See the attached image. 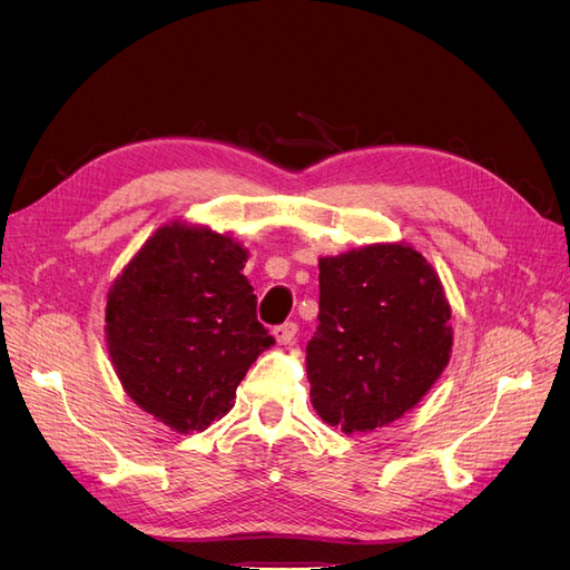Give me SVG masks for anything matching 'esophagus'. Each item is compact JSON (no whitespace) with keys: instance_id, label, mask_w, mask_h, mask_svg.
<instances>
[{"instance_id":"obj_1","label":"esophagus","mask_w":570,"mask_h":570,"mask_svg":"<svg viewBox=\"0 0 570 570\" xmlns=\"http://www.w3.org/2000/svg\"><path fill=\"white\" fill-rule=\"evenodd\" d=\"M273 337H275V342H278V344H289L292 340L297 337V323L287 321L283 325H275L273 327Z\"/></svg>"}]
</instances>
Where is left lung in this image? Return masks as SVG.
<instances>
[{"instance_id":"1","label":"left lung","mask_w":570,"mask_h":570,"mask_svg":"<svg viewBox=\"0 0 570 570\" xmlns=\"http://www.w3.org/2000/svg\"><path fill=\"white\" fill-rule=\"evenodd\" d=\"M306 375L318 416L371 433L416 406L450 364L452 308L423 254L368 245L318 258Z\"/></svg>"}]
</instances>
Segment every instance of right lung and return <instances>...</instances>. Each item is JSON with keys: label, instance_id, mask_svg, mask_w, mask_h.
Masks as SVG:
<instances>
[{"label": "right lung", "instance_id": "obj_1", "mask_svg": "<svg viewBox=\"0 0 570 570\" xmlns=\"http://www.w3.org/2000/svg\"><path fill=\"white\" fill-rule=\"evenodd\" d=\"M245 262L230 235L176 220L147 239L109 289L118 381L178 433L226 416L249 366L275 342L256 318Z\"/></svg>", "mask_w": 570, "mask_h": 570}]
</instances>
